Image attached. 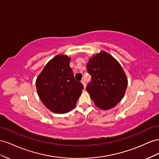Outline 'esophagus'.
<instances>
[{
  "instance_id": "obj_1",
  "label": "esophagus",
  "mask_w": 159,
  "mask_h": 159,
  "mask_svg": "<svg viewBox=\"0 0 159 159\" xmlns=\"http://www.w3.org/2000/svg\"><path fill=\"white\" fill-rule=\"evenodd\" d=\"M81 83H82L83 84V86L85 88L86 87V82H85V80L84 79H83L82 80H81Z\"/></svg>"
}]
</instances>
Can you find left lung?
<instances>
[{
  "label": "left lung",
  "mask_w": 159,
  "mask_h": 159,
  "mask_svg": "<svg viewBox=\"0 0 159 159\" xmlns=\"http://www.w3.org/2000/svg\"><path fill=\"white\" fill-rule=\"evenodd\" d=\"M87 69L91 80L86 89L95 105L104 110L115 107L123 98L128 84L120 65L102 51L90 58Z\"/></svg>",
  "instance_id": "1"
}]
</instances>
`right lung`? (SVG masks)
<instances>
[{
  "instance_id": "right-lung-1",
  "label": "right lung",
  "mask_w": 159,
  "mask_h": 159,
  "mask_svg": "<svg viewBox=\"0 0 159 159\" xmlns=\"http://www.w3.org/2000/svg\"><path fill=\"white\" fill-rule=\"evenodd\" d=\"M66 55L54 57L44 66L36 81L39 97L49 110L66 113L75 107L83 84L76 81Z\"/></svg>"
}]
</instances>
